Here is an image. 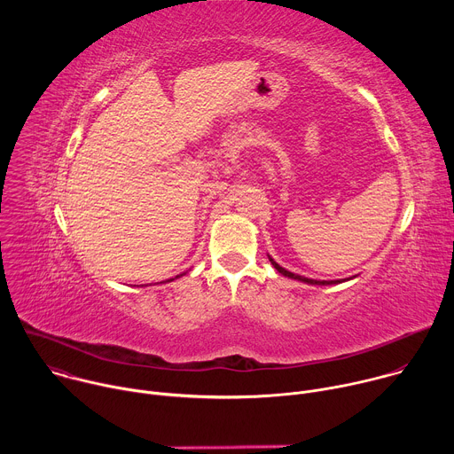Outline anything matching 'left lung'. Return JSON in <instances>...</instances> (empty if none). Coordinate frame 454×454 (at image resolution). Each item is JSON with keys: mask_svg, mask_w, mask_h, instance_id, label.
I'll list each match as a JSON object with an SVG mask.
<instances>
[{"mask_svg": "<svg viewBox=\"0 0 454 454\" xmlns=\"http://www.w3.org/2000/svg\"><path fill=\"white\" fill-rule=\"evenodd\" d=\"M268 256H270V254H268ZM270 262L273 264V268H275L280 275H284V277H287V278H293V280H298V282H303V284H309V286H333V284H341V282L352 280V278H341V280H314V278H307V277H301V275H296V273L287 271V270L282 268L278 262H275L271 256H270Z\"/></svg>", "mask_w": 454, "mask_h": 454, "instance_id": "8db88e82", "label": "left lung"}]
</instances>
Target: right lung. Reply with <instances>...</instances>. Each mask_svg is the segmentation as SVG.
<instances>
[{
  "label": "right lung",
  "instance_id": "add662e5",
  "mask_svg": "<svg viewBox=\"0 0 454 454\" xmlns=\"http://www.w3.org/2000/svg\"><path fill=\"white\" fill-rule=\"evenodd\" d=\"M179 277H183V275H177L176 278H179ZM176 278H170V280H167V282H172V280H176Z\"/></svg>",
  "mask_w": 454,
  "mask_h": 454
}]
</instances>
